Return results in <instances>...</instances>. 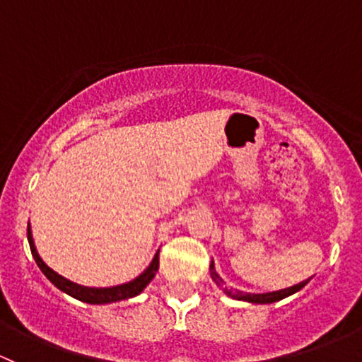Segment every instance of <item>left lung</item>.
I'll use <instances>...</instances> for the list:
<instances>
[{"label": "left lung", "mask_w": 362, "mask_h": 362, "mask_svg": "<svg viewBox=\"0 0 362 362\" xmlns=\"http://www.w3.org/2000/svg\"><path fill=\"white\" fill-rule=\"evenodd\" d=\"M211 268H213V266H211ZM213 278H214V281H216V284H221V278L218 276L216 273H213ZM305 284H308V280H305V281H300V284L293 285V287L284 288V291L269 292V293H242V292H226V293H228L230 297H233V299L247 300V303L269 304V303H276V300L284 299V297L292 296V293H296L297 291H300V288H303Z\"/></svg>", "instance_id": "8db88e82"}]
</instances>
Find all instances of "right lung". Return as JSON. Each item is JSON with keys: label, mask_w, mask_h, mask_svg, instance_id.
I'll use <instances>...</instances> for the list:
<instances>
[{"label": "right lung", "mask_w": 362, "mask_h": 362, "mask_svg": "<svg viewBox=\"0 0 362 362\" xmlns=\"http://www.w3.org/2000/svg\"><path fill=\"white\" fill-rule=\"evenodd\" d=\"M27 239H29V245H30V252H33L35 263H37L41 272L47 276V280L51 281L53 285H57L59 291L66 292L69 296L75 297V299L82 300V303H89V304H108V303H117V300H123V299H130V297H136L146 288V285L153 280L154 275H156L158 268H160V251L156 252L154 256L153 263L149 264V268L146 269L142 275H139L136 280L129 281V284L118 285V287H110V288H90V287H82V285L74 284V281L66 280L62 275H58L57 272L49 268V266L45 264V261L39 257L37 251H35V245L33 240V233H30V225H27Z\"/></svg>", "instance_id": "1"}]
</instances>
